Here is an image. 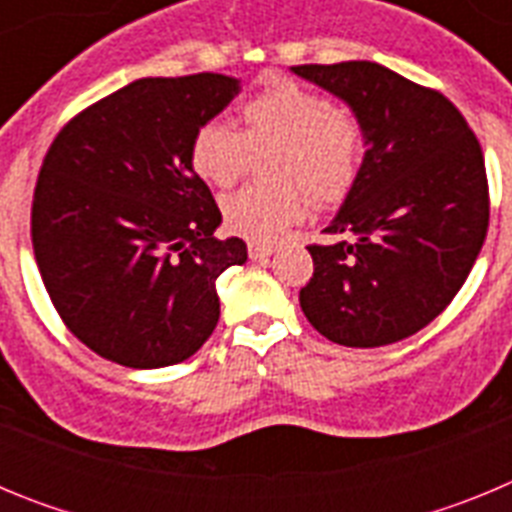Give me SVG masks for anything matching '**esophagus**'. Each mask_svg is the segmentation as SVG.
Here are the masks:
<instances>
[{
	"mask_svg": "<svg viewBox=\"0 0 512 512\" xmlns=\"http://www.w3.org/2000/svg\"><path fill=\"white\" fill-rule=\"evenodd\" d=\"M277 251V248L271 246V243H259V241H253L248 243V256H251L253 261H261V259H269L271 253Z\"/></svg>",
	"mask_w": 512,
	"mask_h": 512,
	"instance_id": "34e87169",
	"label": "esophagus"
}]
</instances>
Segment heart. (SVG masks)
Segmentation results:
<instances>
[{"label": "heart", "mask_w": 512, "mask_h": 512, "mask_svg": "<svg viewBox=\"0 0 512 512\" xmlns=\"http://www.w3.org/2000/svg\"><path fill=\"white\" fill-rule=\"evenodd\" d=\"M277 148L269 176L277 184H251L223 202L233 233L274 241L302 220L310 197L318 205L346 200L364 164L361 122L328 94L295 79H271L241 104V130L205 122L194 130L189 161L212 187H230L246 174L251 153Z\"/></svg>", "instance_id": "obj_1"}]
</instances>
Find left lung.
I'll return each mask as SVG.
<instances>
[{
    "mask_svg": "<svg viewBox=\"0 0 512 512\" xmlns=\"http://www.w3.org/2000/svg\"><path fill=\"white\" fill-rule=\"evenodd\" d=\"M354 110L366 140L354 189L323 233L356 241L307 246L300 307L328 341L374 348L438 318L467 282L490 223L485 156L441 92L372 61L292 66Z\"/></svg>",
    "mask_w": 512,
    "mask_h": 512,
    "instance_id": "8db88e82",
    "label": "left lung"
}]
</instances>
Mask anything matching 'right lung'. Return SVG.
<instances>
[{"label":"right lung","instance_id":"add662e5","mask_svg":"<svg viewBox=\"0 0 512 512\" xmlns=\"http://www.w3.org/2000/svg\"><path fill=\"white\" fill-rule=\"evenodd\" d=\"M241 92L223 74L138 79L63 125L40 166L33 251L66 328L102 359H189L220 318L215 282L248 259L189 161L194 130Z\"/></svg>","mask_w":512,"mask_h":512}]
</instances>
